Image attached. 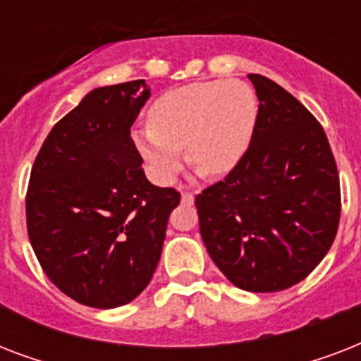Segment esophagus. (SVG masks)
<instances>
[{"label":"esophagus","instance_id":"obj_1","mask_svg":"<svg viewBox=\"0 0 361 361\" xmlns=\"http://www.w3.org/2000/svg\"><path fill=\"white\" fill-rule=\"evenodd\" d=\"M195 202V197H192V192H181V204H187V206H191Z\"/></svg>","mask_w":361,"mask_h":361}]
</instances>
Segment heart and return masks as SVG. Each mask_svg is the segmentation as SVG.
<instances>
[{
  "label": "heart",
  "mask_w": 361,
  "mask_h": 361,
  "mask_svg": "<svg viewBox=\"0 0 361 361\" xmlns=\"http://www.w3.org/2000/svg\"><path fill=\"white\" fill-rule=\"evenodd\" d=\"M257 118V97L240 80L197 82L163 93L147 112V129L130 133L159 183H170L181 152L204 176L232 170L245 153Z\"/></svg>",
  "instance_id": "heart-1"
}]
</instances>
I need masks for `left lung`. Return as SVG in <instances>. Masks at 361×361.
<instances>
[{
	"mask_svg": "<svg viewBox=\"0 0 361 361\" xmlns=\"http://www.w3.org/2000/svg\"><path fill=\"white\" fill-rule=\"evenodd\" d=\"M249 80L260 103L249 147L195 204L204 245L226 279L247 292H279L330 251L341 217L339 174L314 116L266 76Z\"/></svg>",
	"mask_w": 361,
	"mask_h": 361,
	"instance_id": "8db88e82",
	"label": "left lung"
}]
</instances>
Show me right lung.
<instances>
[{
  "label": "right lung",
  "mask_w": 361,
  "mask_h": 361,
  "mask_svg": "<svg viewBox=\"0 0 361 361\" xmlns=\"http://www.w3.org/2000/svg\"><path fill=\"white\" fill-rule=\"evenodd\" d=\"M146 80L97 87L48 133L31 169L27 234L48 279L97 309L133 302L152 281L180 192L149 183L130 127Z\"/></svg>",
  "instance_id": "add662e5"
}]
</instances>
